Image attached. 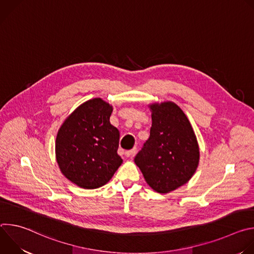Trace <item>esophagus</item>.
Masks as SVG:
<instances>
[{"label":"esophagus","instance_id":"34e87169","mask_svg":"<svg viewBox=\"0 0 254 254\" xmlns=\"http://www.w3.org/2000/svg\"><path fill=\"white\" fill-rule=\"evenodd\" d=\"M135 151H136L135 148H134V149H131V150H128V151H127V152L125 153V155H126V157H127V158H131V157L135 154Z\"/></svg>","mask_w":254,"mask_h":254}]
</instances>
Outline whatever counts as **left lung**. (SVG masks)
Instances as JSON below:
<instances>
[{
  "instance_id": "obj_1",
  "label": "left lung",
  "mask_w": 254,
  "mask_h": 254,
  "mask_svg": "<svg viewBox=\"0 0 254 254\" xmlns=\"http://www.w3.org/2000/svg\"><path fill=\"white\" fill-rule=\"evenodd\" d=\"M150 137L134 157L149 186L165 194L186 184L199 163V146L189 120L174 102L154 103Z\"/></svg>"
}]
</instances>
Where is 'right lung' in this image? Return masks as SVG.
<instances>
[{"label": "right lung", "mask_w": 254, "mask_h": 254, "mask_svg": "<svg viewBox=\"0 0 254 254\" xmlns=\"http://www.w3.org/2000/svg\"><path fill=\"white\" fill-rule=\"evenodd\" d=\"M112 113V105L101 98H93L78 106L58 130L59 168L81 188L103 186L123 163L118 154L120 130L110 123Z\"/></svg>", "instance_id": "obj_1"}]
</instances>
